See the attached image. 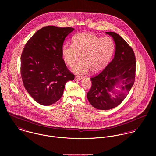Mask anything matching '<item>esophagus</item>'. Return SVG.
Segmentation results:
<instances>
[{
	"instance_id": "esophagus-1",
	"label": "esophagus",
	"mask_w": 156,
	"mask_h": 156,
	"mask_svg": "<svg viewBox=\"0 0 156 156\" xmlns=\"http://www.w3.org/2000/svg\"><path fill=\"white\" fill-rule=\"evenodd\" d=\"M83 77L82 76H76L75 77V80H81L82 79Z\"/></svg>"
}]
</instances>
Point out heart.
<instances>
[{
    "instance_id": "b5f03b06",
    "label": "heart",
    "mask_w": 156,
    "mask_h": 156,
    "mask_svg": "<svg viewBox=\"0 0 156 156\" xmlns=\"http://www.w3.org/2000/svg\"><path fill=\"white\" fill-rule=\"evenodd\" d=\"M115 45L110 37H100L95 34L80 33L72 38V45L62 47V56L68 66L72 67L80 61L73 70L77 74H84L89 69L93 73L102 71L109 62L114 53Z\"/></svg>"
}]
</instances>
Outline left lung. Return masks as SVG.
Here are the masks:
<instances>
[{"label": "left lung", "instance_id": "8db88e82", "mask_svg": "<svg viewBox=\"0 0 156 156\" xmlns=\"http://www.w3.org/2000/svg\"><path fill=\"white\" fill-rule=\"evenodd\" d=\"M106 33L115 43V56L101 73L91 77L92 86L87 93L90 104L99 110H109L121 104L133 87L136 75V57L132 48L118 34ZM116 86L121 89L119 93L114 90Z\"/></svg>", "mask_w": 156, "mask_h": 156}]
</instances>
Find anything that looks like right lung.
<instances>
[{"label":"right lung","mask_w":156,"mask_h":156,"mask_svg":"<svg viewBox=\"0 0 156 156\" xmlns=\"http://www.w3.org/2000/svg\"><path fill=\"white\" fill-rule=\"evenodd\" d=\"M73 27L47 26L28 40L21 55V76L24 87L39 104L51 105L62 96L67 82L74 75L62 59V46Z\"/></svg>","instance_id":"obj_1"}]
</instances>
